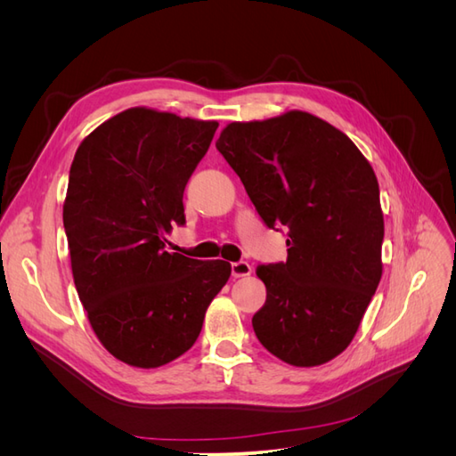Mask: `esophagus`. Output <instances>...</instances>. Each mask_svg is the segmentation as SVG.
Listing matches in <instances>:
<instances>
[{"instance_id": "obj_1", "label": "esophagus", "mask_w": 456, "mask_h": 456, "mask_svg": "<svg viewBox=\"0 0 456 456\" xmlns=\"http://www.w3.org/2000/svg\"><path fill=\"white\" fill-rule=\"evenodd\" d=\"M253 272V266L249 265V262H232V275L233 278H247V275H251Z\"/></svg>"}]
</instances>
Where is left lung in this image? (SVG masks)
I'll return each instance as SVG.
<instances>
[{"instance_id": "1", "label": "left lung", "mask_w": 456, "mask_h": 456, "mask_svg": "<svg viewBox=\"0 0 456 456\" xmlns=\"http://www.w3.org/2000/svg\"><path fill=\"white\" fill-rule=\"evenodd\" d=\"M216 150L268 228H287V260L262 265L253 315L270 354L314 367L348 348L382 275L375 171L342 131L308 112L230 123Z\"/></svg>"}]
</instances>
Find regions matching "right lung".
<instances>
[{
	"mask_svg": "<svg viewBox=\"0 0 456 456\" xmlns=\"http://www.w3.org/2000/svg\"><path fill=\"white\" fill-rule=\"evenodd\" d=\"M216 121L129 108L79 144L64 230L74 283L94 335L119 362L154 369L194 346L230 262L165 251L183 226L188 178Z\"/></svg>",
	"mask_w": 456,
	"mask_h": 456,
	"instance_id": "1",
	"label": "right lung"
}]
</instances>
